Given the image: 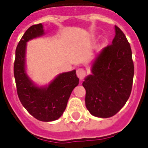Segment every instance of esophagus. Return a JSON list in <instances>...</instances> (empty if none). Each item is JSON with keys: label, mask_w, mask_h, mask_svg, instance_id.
I'll return each mask as SVG.
<instances>
[{"label": "esophagus", "mask_w": 148, "mask_h": 148, "mask_svg": "<svg viewBox=\"0 0 148 148\" xmlns=\"http://www.w3.org/2000/svg\"><path fill=\"white\" fill-rule=\"evenodd\" d=\"M77 75L80 80H83L85 77V76H86V71L82 68H78L77 70Z\"/></svg>", "instance_id": "esophagus-1"}]
</instances>
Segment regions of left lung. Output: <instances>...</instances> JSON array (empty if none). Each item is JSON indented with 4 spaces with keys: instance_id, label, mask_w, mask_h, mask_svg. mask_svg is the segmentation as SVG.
Segmentation results:
<instances>
[{
    "instance_id": "1",
    "label": "left lung",
    "mask_w": 148,
    "mask_h": 148,
    "mask_svg": "<svg viewBox=\"0 0 148 148\" xmlns=\"http://www.w3.org/2000/svg\"><path fill=\"white\" fill-rule=\"evenodd\" d=\"M112 42L105 47L93 62L92 73L85 78V104L93 116L116 115L130 97L134 63L130 44L124 32L115 26Z\"/></svg>"
}]
</instances>
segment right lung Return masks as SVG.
Instances as JSON below:
<instances>
[{
	"label": "right lung",
	"mask_w": 148,
	"mask_h": 148,
	"mask_svg": "<svg viewBox=\"0 0 148 148\" xmlns=\"http://www.w3.org/2000/svg\"><path fill=\"white\" fill-rule=\"evenodd\" d=\"M43 34L42 23L33 25L25 32L16 49L14 74L18 97L24 108L36 119L51 122L62 116L79 79L74 70L59 74L47 87L32 84L25 70L26 45L29 40Z\"/></svg>",
	"instance_id": "obj_1"
}]
</instances>
